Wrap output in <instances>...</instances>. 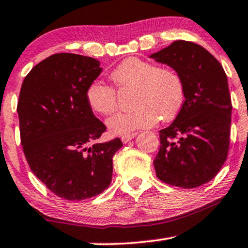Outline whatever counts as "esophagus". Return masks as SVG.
Instances as JSON below:
<instances>
[{
  "instance_id": "obj_1",
  "label": "esophagus",
  "mask_w": 248,
  "mask_h": 248,
  "mask_svg": "<svg viewBox=\"0 0 248 248\" xmlns=\"http://www.w3.org/2000/svg\"><path fill=\"white\" fill-rule=\"evenodd\" d=\"M134 137H136V134L135 132H132V134H125L123 136H121V140L123 143H127L129 140H131Z\"/></svg>"
}]
</instances>
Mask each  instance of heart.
Segmentation results:
<instances>
[{"instance_id": "obj_1", "label": "heart", "mask_w": 248, "mask_h": 248, "mask_svg": "<svg viewBox=\"0 0 248 248\" xmlns=\"http://www.w3.org/2000/svg\"><path fill=\"white\" fill-rule=\"evenodd\" d=\"M110 78L118 90H134V108L108 119V130L114 135L149 127L158 118L162 122L171 121L185 103V85L180 74L170 67H158L151 61L130 58L117 66ZM86 100L94 112L103 116L111 114L117 108L114 89L100 81L87 87Z\"/></svg>"}]
</instances>
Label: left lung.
<instances>
[{
	"label": "left lung",
	"mask_w": 248,
	"mask_h": 248,
	"mask_svg": "<svg viewBox=\"0 0 248 248\" xmlns=\"http://www.w3.org/2000/svg\"><path fill=\"white\" fill-rule=\"evenodd\" d=\"M150 58L174 68L185 85V103L169 126L159 131L157 177L185 189L217 176L230 149L232 102L227 76L203 47L178 40Z\"/></svg>",
	"instance_id": "obj_1"
}]
</instances>
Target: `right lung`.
Wrapping results in <instances>:
<instances>
[{
    "mask_svg": "<svg viewBox=\"0 0 248 248\" xmlns=\"http://www.w3.org/2000/svg\"><path fill=\"white\" fill-rule=\"evenodd\" d=\"M102 73L98 60L58 53L34 66L17 103L23 153L33 174L61 199L99 195L112 180V157L123 143L98 138L106 126L92 112L87 87Z\"/></svg>",
    "mask_w": 248,
    "mask_h": 248,
    "instance_id": "right-lung-1",
    "label": "right lung"
}]
</instances>
